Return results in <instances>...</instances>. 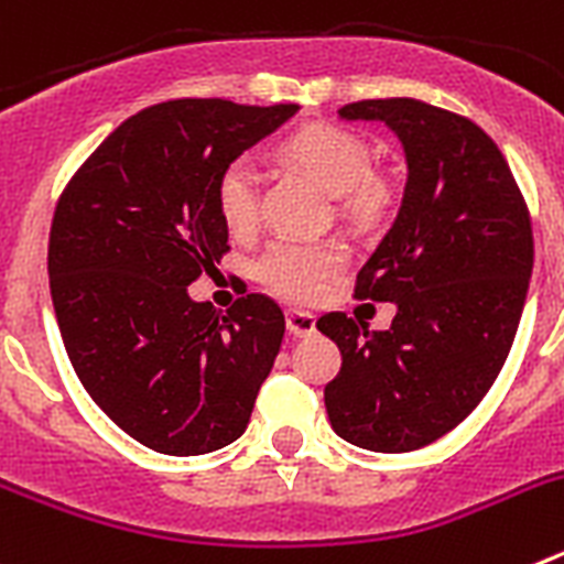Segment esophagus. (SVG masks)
Here are the masks:
<instances>
[{"label":"esophagus","mask_w":564,"mask_h":564,"mask_svg":"<svg viewBox=\"0 0 564 564\" xmlns=\"http://www.w3.org/2000/svg\"><path fill=\"white\" fill-rule=\"evenodd\" d=\"M285 322H288V330H291V336H296V338H307L316 333V316L307 311H288Z\"/></svg>","instance_id":"1"}]
</instances>
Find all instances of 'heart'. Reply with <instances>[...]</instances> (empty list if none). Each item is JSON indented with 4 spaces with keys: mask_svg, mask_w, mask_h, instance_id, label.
<instances>
[{
    "mask_svg": "<svg viewBox=\"0 0 564 564\" xmlns=\"http://www.w3.org/2000/svg\"><path fill=\"white\" fill-rule=\"evenodd\" d=\"M285 154L316 177L356 217H372L387 203V183L372 174V149L361 134L336 123H311L285 143ZM217 208L228 231L246 237L259 223V169L251 158H234L217 177ZM344 268L336 242L276 239L259 257V282L291 302H313Z\"/></svg>",
    "mask_w": 564,
    "mask_h": 564,
    "instance_id": "b5f03b06",
    "label": "heart"
}]
</instances>
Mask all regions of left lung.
Instances as JSON below:
<instances>
[{"label": "left lung", "instance_id": "left-lung-1", "mask_svg": "<svg viewBox=\"0 0 564 564\" xmlns=\"http://www.w3.org/2000/svg\"><path fill=\"white\" fill-rule=\"evenodd\" d=\"M338 118L387 123L406 186L356 279L358 299L395 305L390 330L347 313L316 322L341 350L325 406L338 437L395 455L455 430L491 390L525 307L534 234L514 174L475 121L415 98L347 104Z\"/></svg>", "mask_w": 564, "mask_h": 564}]
</instances>
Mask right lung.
Listing matches in <instances>:
<instances>
[{
	"label": "right lung",
	"mask_w": 564,
	"mask_h": 564,
	"mask_svg": "<svg viewBox=\"0 0 564 564\" xmlns=\"http://www.w3.org/2000/svg\"><path fill=\"white\" fill-rule=\"evenodd\" d=\"M299 104L181 98L127 118L67 183L50 228V293L89 398L149 449L192 457L246 432L285 336L273 299L226 313L188 285L228 251L217 177Z\"/></svg>",
	"instance_id": "right-lung-1"
}]
</instances>
